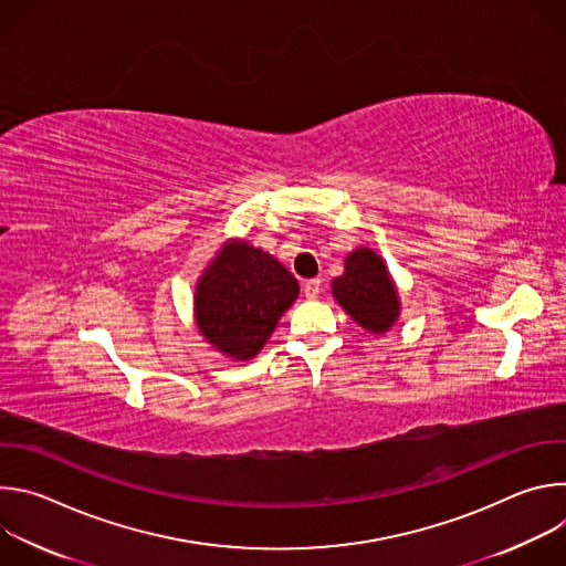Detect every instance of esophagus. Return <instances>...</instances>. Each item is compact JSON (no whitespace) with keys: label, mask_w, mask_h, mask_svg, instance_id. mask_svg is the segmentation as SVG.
Instances as JSON below:
<instances>
[{"label":"esophagus","mask_w":566,"mask_h":566,"mask_svg":"<svg viewBox=\"0 0 566 566\" xmlns=\"http://www.w3.org/2000/svg\"><path fill=\"white\" fill-rule=\"evenodd\" d=\"M319 286H322V282H319L317 277H313V280H306V282L302 284V291H304V295H306L308 300H315V297L319 295Z\"/></svg>","instance_id":"1"}]
</instances>
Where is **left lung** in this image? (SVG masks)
<instances>
[{"label":"left lung","instance_id":"obj_1","mask_svg":"<svg viewBox=\"0 0 566 566\" xmlns=\"http://www.w3.org/2000/svg\"><path fill=\"white\" fill-rule=\"evenodd\" d=\"M332 293L369 334L387 332L400 315L398 291L382 258L365 247L347 255L345 273L332 282Z\"/></svg>","mask_w":566,"mask_h":566}]
</instances>
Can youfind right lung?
Returning <instances> with one entry per match:
<instances>
[{"instance_id": "obj_1", "label": "right lung", "mask_w": 566, "mask_h": 566, "mask_svg": "<svg viewBox=\"0 0 566 566\" xmlns=\"http://www.w3.org/2000/svg\"><path fill=\"white\" fill-rule=\"evenodd\" d=\"M297 293V280L273 255L249 241L230 239L197 282V327L217 352L251 360Z\"/></svg>"}]
</instances>
